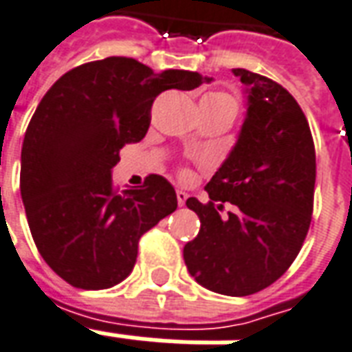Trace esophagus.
Wrapping results in <instances>:
<instances>
[{"label":"esophagus","mask_w":352,"mask_h":352,"mask_svg":"<svg viewBox=\"0 0 352 352\" xmlns=\"http://www.w3.org/2000/svg\"><path fill=\"white\" fill-rule=\"evenodd\" d=\"M186 199H188L186 192H182V190H177V203H179V206H184Z\"/></svg>","instance_id":"34e87169"}]
</instances>
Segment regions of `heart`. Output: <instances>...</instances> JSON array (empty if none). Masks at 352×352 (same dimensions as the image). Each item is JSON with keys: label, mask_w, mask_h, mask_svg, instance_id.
I'll return each instance as SVG.
<instances>
[{"label": "heart", "mask_w": 352, "mask_h": 352, "mask_svg": "<svg viewBox=\"0 0 352 352\" xmlns=\"http://www.w3.org/2000/svg\"><path fill=\"white\" fill-rule=\"evenodd\" d=\"M201 109H206V111L229 112V114L234 116L236 111H238V99H236L232 94L218 90V92L206 94L205 98L201 99ZM182 177L188 179L190 173H188V171H182Z\"/></svg>", "instance_id": "1"}]
</instances>
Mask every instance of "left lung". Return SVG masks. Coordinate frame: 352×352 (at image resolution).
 Wrapping results in <instances>:
<instances>
[{"instance_id":"1","label":"left lung","mask_w":352,"mask_h":352,"mask_svg":"<svg viewBox=\"0 0 352 352\" xmlns=\"http://www.w3.org/2000/svg\"><path fill=\"white\" fill-rule=\"evenodd\" d=\"M248 94L240 136L206 192L186 206L201 229L184 245L190 275L216 294L243 297L286 273L312 221L316 149L307 116L275 80L234 68ZM235 205L225 219L223 203Z\"/></svg>"}]
</instances>
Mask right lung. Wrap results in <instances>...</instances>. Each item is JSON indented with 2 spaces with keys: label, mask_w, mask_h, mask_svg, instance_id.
Here are the masks:
<instances>
[{
  "label": "right lung",
  "mask_w": 352,
  "mask_h": 352,
  "mask_svg": "<svg viewBox=\"0 0 352 352\" xmlns=\"http://www.w3.org/2000/svg\"><path fill=\"white\" fill-rule=\"evenodd\" d=\"M208 80L109 57L69 69L45 92L21 146L20 192L36 249L58 277L82 289L129 277L140 236L175 210L177 195L160 175L118 192L112 168L125 144L146 136L158 94Z\"/></svg>",
  "instance_id": "add662e5"
}]
</instances>
